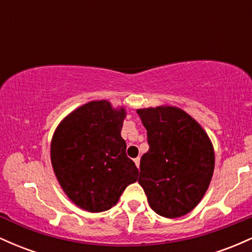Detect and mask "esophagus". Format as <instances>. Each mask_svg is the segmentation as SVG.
Instances as JSON below:
<instances>
[{
    "instance_id": "obj_1",
    "label": "esophagus",
    "mask_w": 252,
    "mask_h": 252,
    "mask_svg": "<svg viewBox=\"0 0 252 252\" xmlns=\"http://www.w3.org/2000/svg\"><path fill=\"white\" fill-rule=\"evenodd\" d=\"M134 162H135V164H136V166H137V168H138V167H140V158H136L135 160H134Z\"/></svg>"
}]
</instances>
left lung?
<instances>
[{"instance_id":"8db88e82","label":"left lung","mask_w":252,"mask_h":252,"mask_svg":"<svg viewBox=\"0 0 252 252\" xmlns=\"http://www.w3.org/2000/svg\"><path fill=\"white\" fill-rule=\"evenodd\" d=\"M136 112L148 136L149 150L141 158L138 184L149 206L164 218L187 215L204 198L215 170V149L209 135L176 106Z\"/></svg>"}]
</instances>
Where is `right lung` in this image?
I'll return each instance as SVG.
<instances>
[{
    "label": "right lung",
    "instance_id": "obj_1",
    "mask_svg": "<svg viewBox=\"0 0 252 252\" xmlns=\"http://www.w3.org/2000/svg\"><path fill=\"white\" fill-rule=\"evenodd\" d=\"M126 111L109 100H91L70 112L54 131L51 162L63 193L80 209L103 212L137 180L121 136Z\"/></svg>",
    "mask_w": 252,
    "mask_h": 252
}]
</instances>
